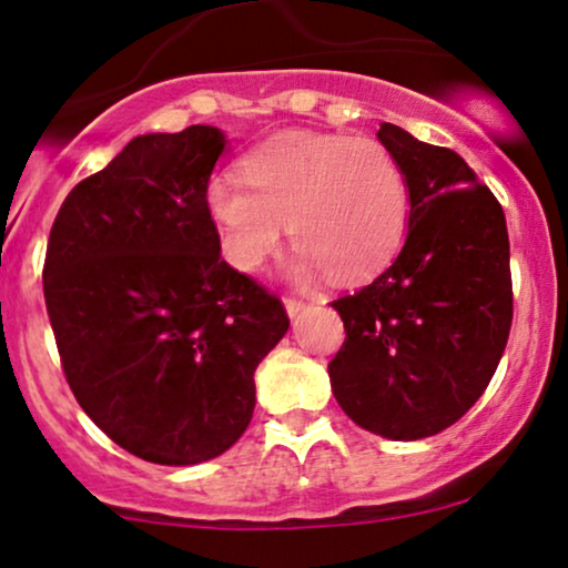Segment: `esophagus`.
I'll list each match as a JSON object with an SVG mask.
<instances>
[{
    "mask_svg": "<svg viewBox=\"0 0 568 568\" xmlns=\"http://www.w3.org/2000/svg\"><path fill=\"white\" fill-rule=\"evenodd\" d=\"M283 306H285V312H288L291 320L298 317V314L306 310V304L298 302V298H283Z\"/></svg>",
    "mask_w": 568,
    "mask_h": 568,
    "instance_id": "esophagus-1",
    "label": "esophagus"
}]
</instances>
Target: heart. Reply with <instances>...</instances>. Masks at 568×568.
I'll use <instances>...</instances> for the list:
<instances>
[{
    "label": "heart",
    "mask_w": 568,
    "mask_h": 568,
    "mask_svg": "<svg viewBox=\"0 0 568 568\" xmlns=\"http://www.w3.org/2000/svg\"><path fill=\"white\" fill-rule=\"evenodd\" d=\"M241 182L206 187V214L227 262L254 272L288 224L298 245L293 272L312 280L371 277L392 262L407 227V184L399 163L367 136L291 129L243 155Z\"/></svg>",
    "instance_id": "heart-1"
}]
</instances>
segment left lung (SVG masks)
Returning <instances> with one entry per match:
<instances>
[{
  "label": "left lung",
  "instance_id": "left-lung-1",
  "mask_svg": "<svg viewBox=\"0 0 568 568\" xmlns=\"http://www.w3.org/2000/svg\"><path fill=\"white\" fill-rule=\"evenodd\" d=\"M407 184V235L371 285L333 302L346 327L327 365L336 402L394 442L453 426L489 386L514 320L503 206L455 150L381 124Z\"/></svg>",
  "mask_w": 568,
  "mask_h": 568
}]
</instances>
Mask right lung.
Segmentation results:
<instances>
[{
    "label": "right lung",
    "instance_id": "right-lung-1",
    "mask_svg": "<svg viewBox=\"0 0 568 568\" xmlns=\"http://www.w3.org/2000/svg\"><path fill=\"white\" fill-rule=\"evenodd\" d=\"M216 126L140 134L58 211L44 302L79 405L126 453L206 463L241 439L254 373L288 333L275 296L222 258L206 187Z\"/></svg>",
    "mask_w": 568,
    "mask_h": 568
}]
</instances>
